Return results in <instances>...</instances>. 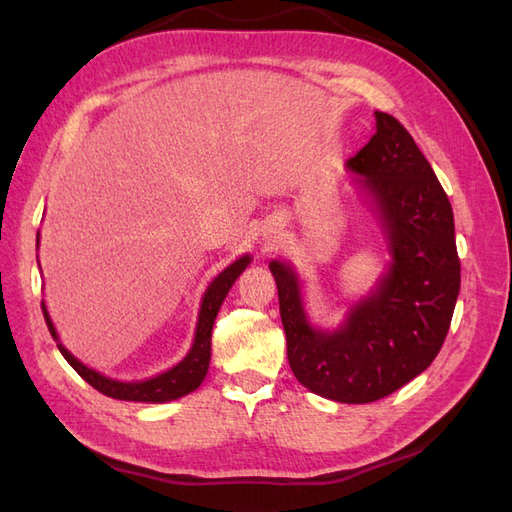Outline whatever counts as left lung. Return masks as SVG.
Returning a JSON list of instances; mask_svg holds the SVG:
<instances>
[{
	"mask_svg": "<svg viewBox=\"0 0 512 512\" xmlns=\"http://www.w3.org/2000/svg\"><path fill=\"white\" fill-rule=\"evenodd\" d=\"M354 188L374 209L391 260L337 329L309 322L301 277L271 260L288 363L305 389L339 404L395 393L436 359L461 286L448 196L414 138L376 111V134L346 162Z\"/></svg>",
	"mask_w": 512,
	"mask_h": 512,
	"instance_id": "8db88e82",
	"label": "left lung"
}]
</instances>
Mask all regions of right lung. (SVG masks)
Listing matches in <instances>:
<instances>
[{
  "label": "right lung",
  "mask_w": 512,
  "mask_h": 512,
  "mask_svg": "<svg viewBox=\"0 0 512 512\" xmlns=\"http://www.w3.org/2000/svg\"><path fill=\"white\" fill-rule=\"evenodd\" d=\"M36 243L40 245V232L36 237ZM250 262H252V256L243 254L235 262H230V265L220 275L213 277L211 284L207 286V290L203 294V301H200V312H198L192 348L177 365H173L170 369L162 371V374L147 378V380L123 382V380L108 378V376L100 374V371L87 367L85 363L76 359V356L64 344L59 342L57 329H55V324L49 316V309H46L44 301H42V314L46 320V327H49L53 339L57 342L59 352L64 354V359L74 367L76 374L94 386L96 391H100L106 397L121 399V401H138V404H166V401H173V399H179L183 395L196 391L198 386L203 384V380L207 376V369H209V361H211L213 322H215V318H218V312L226 299L228 290L232 288V284L237 282V277L247 269Z\"/></svg>",
  "instance_id": "obj_1"
}]
</instances>
